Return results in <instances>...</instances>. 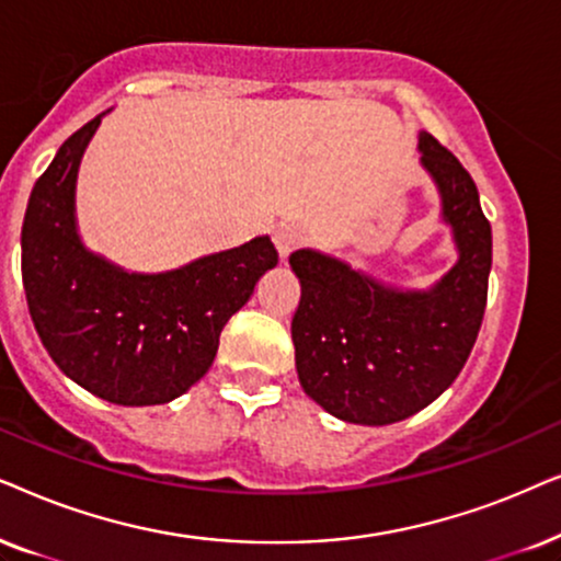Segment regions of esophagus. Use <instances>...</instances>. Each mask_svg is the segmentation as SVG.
Returning a JSON list of instances; mask_svg holds the SVG:
<instances>
[{
  "label": "esophagus",
  "instance_id": "esophagus-1",
  "mask_svg": "<svg viewBox=\"0 0 561 561\" xmlns=\"http://www.w3.org/2000/svg\"><path fill=\"white\" fill-rule=\"evenodd\" d=\"M274 243H276V251H279V256H289L295 249H300L305 243V233L302 228L297 226H279L274 230Z\"/></svg>",
  "mask_w": 561,
  "mask_h": 561
}]
</instances>
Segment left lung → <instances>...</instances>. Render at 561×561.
<instances>
[{
  "instance_id": "8db88e82",
  "label": "left lung",
  "mask_w": 561,
  "mask_h": 561,
  "mask_svg": "<svg viewBox=\"0 0 561 561\" xmlns=\"http://www.w3.org/2000/svg\"><path fill=\"white\" fill-rule=\"evenodd\" d=\"M421 161L436 179L459 261L431 293H398L316 251L289 256L302 297L293 318L302 390L346 423L405 421L467 364L492 266V233L474 179L457 156L421 133Z\"/></svg>"
}]
</instances>
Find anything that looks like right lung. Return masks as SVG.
<instances>
[{
  "mask_svg": "<svg viewBox=\"0 0 561 561\" xmlns=\"http://www.w3.org/2000/svg\"><path fill=\"white\" fill-rule=\"evenodd\" d=\"M96 125L73 133L30 192L22 287L66 377L115 405H161L205 377L222 325L279 253L264 236L167 274H128L89 253L73 226V184Z\"/></svg>",
  "mask_w": 561,
  "mask_h": 561,
  "instance_id": "right-lung-1",
  "label": "right lung"
}]
</instances>
